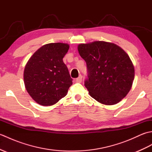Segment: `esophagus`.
<instances>
[{"mask_svg":"<svg viewBox=\"0 0 152 152\" xmlns=\"http://www.w3.org/2000/svg\"><path fill=\"white\" fill-rule=\"evenodd\" d=\"M76 82H78V83H81L82 82V75H80L78 78H76Z\"/></svg>","mask_w":152,"mask_h":152,"instance_id":"obj_1","label":"esophagus"}]
</instances>
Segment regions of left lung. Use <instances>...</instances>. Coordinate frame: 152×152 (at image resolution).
Listing matches in <instances>:
<instances>
[{
    "label": "left lung",
    "mask_w": 152,
    "mask_h": 152,
    "mask_svg": "<svg viewBox=\"0 0 152 152\" xmlns=\"http://www.w3.org/2000/svg\"><path fill=\"white\" fill-rule=\"evenodd\" d=\"M78 50L87 64L88 78L84 85L90 96L106 105L121 101L129 92L134 78L133 64L127 53L104 41L80 44Z\"/></svg>",
    "instance_id": "obj_1"
}]
</instances>
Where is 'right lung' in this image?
Masks as SVG:
<instances>
[{"instance_id":"obj_1","label":"right lung","mask_w":152,"mask_h":152,"mask_svg":"<svg viewBox=\"0 0 152 152\" xmlns=\"http://www.w3.org/2000/svg\"><path fill=\"white\" fill-rule=\"evenodd\" d=\"M69 49L67 44H45L28 59L24 69V83L38 104L51 106L66 95L72 79L63 58Z\"/></svg>"}]
</instances>
